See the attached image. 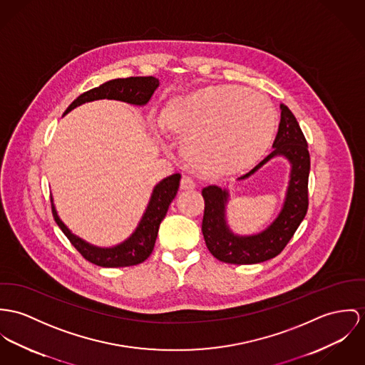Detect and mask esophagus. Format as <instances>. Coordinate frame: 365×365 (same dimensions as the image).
Instances as JSON below:
<instances>
[{
  "mask_svg": "<svg viewBox=\"0 0 365 365\" xmlns=\"http://www.w3.org/2000/svg\"><path fill=\"white\" fill-rule=\"evenodd\" d=\"M195 187H196V183L190 176H183L180 179V189L182 190H193Z\"/></svg>",
  "mask_w": 365,
  "mask_h": 365,
  "instance_id": "34e87169",
  "label": "esophagus"
}]
</instances>
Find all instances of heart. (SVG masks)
Here are the masks:
<instances>
[{"mask_svg": "<svg viewBox=\"0 0 365 365\" xmlns=\"http://www.w3.org/2000/svg\"><path fill=\"white\" fill-rule=\"evenodd\" d=\"M163 126L183 140L182 153L197 172L224 178L254 165L274 139L278 118L271 101L242 86H207L173 100Z\"/></svg>", "mask_w": 365, "mask_h": 365, "instance_id": "1", "label": "heart"}]
</instances>
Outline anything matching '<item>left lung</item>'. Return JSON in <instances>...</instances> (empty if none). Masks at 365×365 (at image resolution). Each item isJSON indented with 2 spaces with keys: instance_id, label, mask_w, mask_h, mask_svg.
Wrapping results in <instances>:
<instances>
[{
  "instance_id": "left-lung-1",
  "label": "left lung",
  "mask_w": 365,
  "mask_h": 365,
  "mask_svg": "<svg viewBox=\"0 0 365 365\" xmlns=\"http://www.w3.org/2000/svg\"><path fill=\"white\" fill-rule=\"evenodd\" d=\"M281 123L274 141V151L255 168L243 175L249 178L275 155H284L292 163L287 196L279 217L259 235L237 237L229 232L225 222L227 193L217 186L201 190L204 198L202 236L207 249L220 261L227 264H257L271 259L283 252L309 210V153L307 140L292 111L281 106Z\"/></svg>"
}]
</instances>
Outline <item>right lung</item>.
Instances as JSON below:
<instances>
[{
	"mask_svg": "<svg viewBox=\"0 0 365 365\" xmlns=\"http://www.w3.org/2000/svg\"><path fill=\"white\" fill-rule=\"evenodd\" d=\"M158 84H160L158 79L153 76H136V78L132 76L126 79H113L81 94L66 108L65 113H69L71 110H73L81 104L100 100V98L119 100L129 104L144 106L151 98ZM179 182H180V175L173 173L155 186L150 204L145 210V214L136 232L125 243L113 249H98V247L90 246L82 239L72 235L69 229L58 218L54 205H51L53 217L56 220V225L61 227V230L72 243V246L81 252L84 259H87L88 262L96 264L98 267H106V268L138 265L143 261H145L154 250L158 227L161 221L167 215L170 201L178 193Z\"/></svg>",
	"mask_w": 365,
	"mask_h": 365,
	"instance_id": "right-lung-1",
	"label": "right lung"
}]
</instances>
